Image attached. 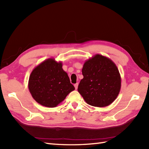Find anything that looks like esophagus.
I'll return each mask as SVG.
<instances>
[{"mask_svg": "<svg viewBox=\"0 0 149 149\" xmlns=\"http://www.w3.org/2000/svg\"><path fill=\"white\" fill-rule=\"evenodd\" d=\"M78 85H79V84H78V83H76V84H74V86H75V90H77V88H78Z\"/></svg>", "mask_w": 149, "mask_h": 149, "instance_id": "34e87169", "label": "esophagus"}]
</instances>
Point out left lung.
I'll return each mask as SVG.
<instances>
[{
  "label": "left lung",
  "instance_id": "8db88e82",
  "mask_svg": "<svg viewBox=\"0 0 149 149\" xmlns=\"http://www.w3.org/2000/svg\"><path fill=\"white\" fill-rule=\"evenodd\" d=\"M82 74L83 79L77 90L89 105L106 107L118 97L121 88V77L111 59L95 54L84 62Z\"/></svg>",
  "mask_w": 149,
  "mask_h": 149
}]
</instances>
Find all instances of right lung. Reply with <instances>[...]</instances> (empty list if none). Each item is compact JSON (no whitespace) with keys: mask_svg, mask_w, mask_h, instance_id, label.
I'll use <instances>...</instances> for the list:
<instances>
[{"mask_svg":"<svg viewBox=\"0 0 149 149\" xmlns=\"http://www.w3.org/2000/svg\"><path fill=\"white\" fill-rule=\"evenodd\" d=\"M61 61L49 58L33 69L28 88L33 99L43 106L54 107L75 90Z\"/></svg>","mask_w":149,"mask_h":149,"instance_id":"1","label":"right lung"}]
</instances>
